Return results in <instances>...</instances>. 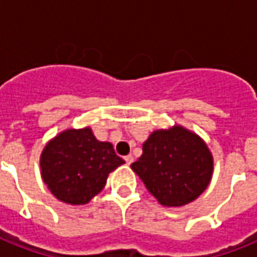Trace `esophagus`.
<instances>
[{"label":"esophagus","instance_id":"1","mask_svg":"<svg viewBox=\"0 0 257 257\" xmlns=\"http://www.w3.org/2000/svg\"><path fill=\"white\" fill-rule=\"evenodd\" d=\"M124 160H125V163H126V164L131 165L133 163V156H132V155H128V156L124 157Z\"/></svg>","mask_w":257,"mask_h":257}]
</instances>
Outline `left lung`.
<instances>
[{"instance_id":"left-lung-1","label":"left lung","mask_w":257,"mask_h":257,"mask_svg":"<svg viewBox=\"0 0 257 257\" xmlns=\"http://www.w3.org/2000/svg\"><path fill=\"white\" fill-rule=\"evenodd\" d=\"M131 168L161 205L181 207L207 189L213 157L201 137L175 125L151 133Z\"/></svg>"}]
</instances>
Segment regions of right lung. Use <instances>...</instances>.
<instances>
[{
    "label": "right lung",
    "instance_id": "1",
    "mask_svg": "<svg viewBox=\"0 0 257 257\" xmlns=\"http://www.w3.org/2000/svg\"><path fill=\"white\" fill-rule=\"evenodd\" d=\"M124 163L113 145L97 140L90 128L61 132L40 159L44 183L56 199L70 205L89 203L104 189L109 173Z\"/></svg>",
    "mask_w": 257,
    "mask_h": 257
}]
</instances>
